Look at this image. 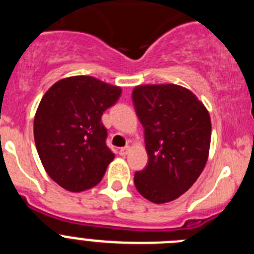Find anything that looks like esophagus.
<instances>
[{
  "mask_svg": "<svg viewBox=\"0 0 254 254\" xmlns=\"http://www.w3.org/2000/svg\"><path fill=\"white\" fill-rule=\"evenodd\" d=\"M129 151V147L128 146H125V147H121L120 151H118V154L121 155V156H126V155L128 154Z\"/></svg>",
  "mask_w": 254,
  "mask_h": 254,
  "instance_id": "1",
  "label": "esophagus"
}]
</instances>
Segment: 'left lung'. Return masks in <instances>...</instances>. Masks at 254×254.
Instances as JSON below:
<instances>
[{
	"instance_id": "left-lung-1",
	"label": "left lung",
	"mask_w": 254,
	"mask_h": 254,
	"mask_svg": "<svg viewBox=\"0 0 254 254\" xmlns=\"http://www.w3.org/2000/svg\"><path fill=\"white\" fill-rule=\"evenodd\" d=\"M132 103L143 127L147 165L134 173L141 196L154 203L178 198L206 165L210 114L193 93L178 85H141Z\"/></svg>"
}]
</instances>
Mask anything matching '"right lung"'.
Instances as JSON below:
<instances>
[{
  "label": "right lung",
  "mask_w": 254,
  "mask_h": 254,
  "mask_svg": "<svg viewBox=\"0 0 254 254\" xmlns=\"http://www.w3.org/2000/svg\"><path fill=\"white\" fill-rule=\"evenodd\" d=\"M122 90L91 76L56 82L44 94L34 118V140L44 169L71 192L102 181L114 154L107 146L102 116Z\"/></svg>",
  "instance_id": "add662e5"
}]
</instances>
